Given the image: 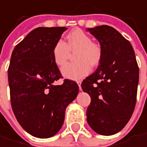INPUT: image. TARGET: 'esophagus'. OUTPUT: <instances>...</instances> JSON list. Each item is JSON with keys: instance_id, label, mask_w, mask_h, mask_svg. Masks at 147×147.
<instances>
[{"instance_id": "1", "label": "esophagus", "mask_w": 147, "mask_h": 147, "mask_svg": "<svg viewBox=\"0 0 147 147\" xmlns=\"http://www.w3.org/2000/svg\"><path fill=\"white\" fill-rule=\"evenodd\" d=\"M77 84H78V86H79V88H80V90L81 89V81L80 80H77Z\"/></svg>"}]
</instances>
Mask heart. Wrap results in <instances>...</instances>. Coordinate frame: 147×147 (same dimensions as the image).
<instances>
[{
    "mask_svg": "<svg viewBox=\"0 0 147 147\" xmlns=\"http://www.w3.org/2000/svg\"><path fill=\"white\" fill-rule=\"evenodd\" d=\"M76 50L74 59L76 61L66 65L62 74L73 80H78L86 76L90 72V66L96 67L102 58V47L92 41V38L81 29L70 32L63 42L59 40L53 48V59L59 67L64 66L69 59L70 52Z\"/></svg>",
    "mask_w": 147,
    "mask_h": 147,
    "instance_id": "1",
    "label": "heart"
}]
</instances>
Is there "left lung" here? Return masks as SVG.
<instances>
[{
    "instance_id": "1",
    "label": "left lung",
    "mask_w": 147,
    "mask_h": 147,
    "mask_svg": "<svg viewBox=\"0 0 147 147\" xmlns=\"http://www.w3.org/2000/svg\"><path fill=\"white\" fill-rule=\"evenodd\" d=\"M100 42L102 58L81 88L91 97L86 120L94 132L113 135L129 121L136 104L139 67L134 50L115 28L103 25L87 28Z\"/></svg>"
}]
</instances>
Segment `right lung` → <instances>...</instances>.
<instances>
[{"label":"right lung","instance_id":"obj_1","mask_svg":"<svg viewBox=\"0 0 147 147\" xmlns=\"http://www.w3.org/2000/svg\"><path fill=\"white\" fill-rule=\"evenodd\" d=\"M65 27L37 28L13 50L7 70L13 112L23 129L37 138H50L61 128L67 107L79 86L62 78L53 59V48Z\"/></svg>","mask_w":147,"mask_h":147}]
</instances>
